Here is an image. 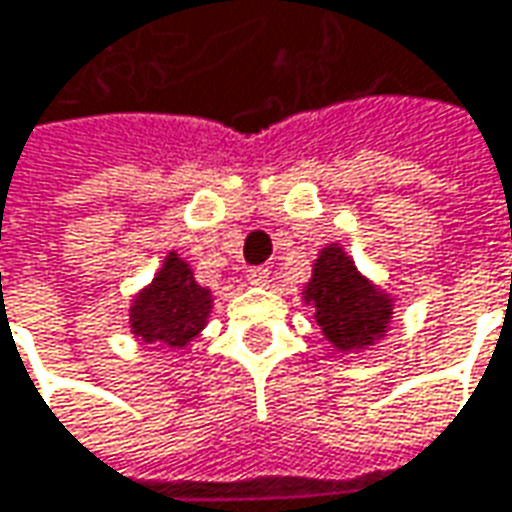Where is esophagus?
<instances>
[{
	"label": "esophagus",
	"instance_id": "obj_1",
	"mask_svg": "<svg viewBox=\"0 0 512 512\" xmlns=\"http://www.w3.org/2000/svg\"><path fill=\"white\" fill-rule=\"evenodd\" d=\"M269 269H266V266H255V269H249V272H246V280H249V283H252V286H266V283H269Z\"/></svg>",
	"mask_w": 512,
	"mask_h": 512
}]
</instances>
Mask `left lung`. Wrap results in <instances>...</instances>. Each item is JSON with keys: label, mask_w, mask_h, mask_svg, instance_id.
I'll return each mask as SVG.
<instances>
[{"label": "left lung", "mask_w": 512, "mask_h": 512, "mask_svg": "<svg viewBox=\"0 0 512 512\" xmlns=\"http://www.w3.org/2000/svg\"><path fill=\"white\" fill-rule=\"evenodd\" d=\"M303 303L314 309L326 343L340 354L365 351L385 340L397 309V297L365 277L343 243L320 249L303 286Z\"/></svg>", "instance_id": "8db88e82"}]
</instances>
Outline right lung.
Segmentation results:
<instances>
[{
	"mask_svg": "<svg viewBox=\"0 0 512 512\" xmlns=\"http://www.w3.org/2000/svg\"><path fill=\"white\" fill-rule=\"evenodd\" d=\"M215 306L212 289L195 280L192 266L178 252H167L150 283L135 291L127 326L135 340L184 348L201 334Z\"/></svg>",
	"mask_w": 512,
	"mask_h": 512,
	"instance_id": "obj_1",
	"label": "right lung"
}]
</instances>
